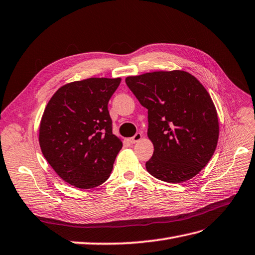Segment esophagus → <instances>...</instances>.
I'll return each instance as SVG.
<instances>
[{
    "label": "esophagus",
    "instance_id": "1",
    "mask_svg": "<svg viewBox=\"0 0 255 255\" xmlns=\"http://www.w3.org/2000/svg\"><path fill=\"white\" fill-rule=\"evenodd\" d=\"M141 138H142V134L140 132H137L132 138H129L128 141L130 142V143H135V142H138Z\"/></svg>",
    "mask_w": 255,
    "mask_h": 255
}]
</instances>
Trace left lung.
<instances>
[{"label": "left lung", "mask_w": 255, "mask_h": 255, "mask_svg": "<svg viewBox=\"0 0 255 255\" xmlns=\"http://www.w3.org/2000/svg\"><path fill=\"white\" fill-rule=\"evenodd\" d=\"M126 84L147 110L154 152L146 170L171 183L198 175L214 154L220 134L217 112L205 88L183 70L127 77Z\"/></svg>", "instance_id": "left-lung-1"}]
</instances>
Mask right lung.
<instances>
[{
	"instance_id": "obj_1",
	"label": "right lung",
	"mask_w": 255,
	"mask_h": 255,
	"mask_svg": "<svg viewBox=\"0 0 255 255\" xmlns=\"http://www.w3.org/2000/svg\"><path fill=\"white\" fill-rule=\"evenodd\" d=\"M121 78H89L65 85L47 103L39 142L45 159L69 185L80 189L109 179L123 142L113 134L109 101Z\"/></svg>"
}]
</instances>
